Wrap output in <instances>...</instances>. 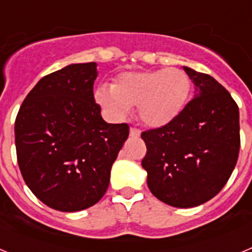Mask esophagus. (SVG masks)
<instances>
[{
  "mask_svg": "<svg viewBox=\"0 0 252 252\" xmlns=\"http://www.w3.org/2000/svg\"><path fill=\"white\" fill-rule=\"evenodd\" d=\"M140 133H141V131H140L139 128H136V127H131L130 128V136L139 137Z\"/></svg>",
  "mask_w": 252,
  "mask_h": 252,
  "instance_id": "esophagus-1",
  "label": "esophagus"
}]
</instances>
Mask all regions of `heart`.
Wrapping results in <instances>:
<instances>
[{
  "mask_svg": "<svg viewBox=\"0 0 252 252\" xmlns=\"http://www.w3.org/2000/svg\"><path fill=\"white\" fill-rule=\"evenodd\" d=\"M189 75L179 68L125 73L113 87L101 86L95 101L116 119H122L137 106L139 117L151 127H160L177 117L190 94Z\"/></svg>",
  "mask_w": 252,
  "mask_h": 252,
  "instance_id": "obj_1",
  "label": "heart"
}]
</instances>
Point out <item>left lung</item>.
<instances>
[{"instance_id":"obj_1","label":"left lung","mask_w":252,"mask_h":252,"mask_svg":"<svg viewBox=\"0 0 252 252\" xmlns=\"http://www.w3.org/2000/svg\"><path fill=\"white\" fill-rule=\"evenodd\" d=\"M195 84L194 98L173 121L141 133L142 168L159 201L190 208L220 193L240 151V113L228 91L215 78L183 66Z\"/></svg>"}]
</instances>
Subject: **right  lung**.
<instances>
[{"label": "right lung", "mask_w": 252, "mask_h": 252, "mask_svg": "<svg viewBox=\"0 0 252 252\" xmlns=\"http://www.w3.org/2000/svg\"><path fill=\"white\" fill-rule=\"evenodd\" d=\"M97 64H70L29 92L15 121L19 168L26 186L57 211L90 208L106 193L127 124H107L95 103Z\"/></svg>", "instance_id": "1"}]
</instances>
